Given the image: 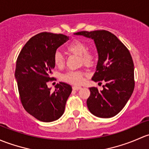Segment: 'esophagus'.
<instances>
[{"instance_id":"esophagus-1","label":"esophagus","mask_w":149,"mask_h":149,"mask_svg":"<svg viewBox=\"0 0 149 149\" xmlns=\"http://www.w3.org/2000/svg\"><path fill=\"white\" fill-rule=\"evenodd\" d=\"M72 89L74 90H80V89H82V87H78V86H73Z\"/></svg>"}]
</instances>
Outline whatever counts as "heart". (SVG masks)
I'll list each match as a JSON object with an SVG mask.
<instances>
[{"mask_svg":"<svg viewBox=\"0 0 149 149\" xmlns=\"http://www.w3.org/2000/svg\"><path fill=\"white\" fill-rule=\"evenodd\" d=\"M67 51L73 54L81 56L82 62L87 67H90L94 64L95 54L92 52L87 51V44L84 41L74 40L67 47ZM54 63L58 67H61L64 63V57L59 52H56L54 56ZM85 72L82 71H70L62 76V79L65 82L73 85H80L82 83L85 77Z\"/></svg>","mask_w":149,"mask_h":149,"instance_id":"b5f03b06","label":"heart"}]
</instances>
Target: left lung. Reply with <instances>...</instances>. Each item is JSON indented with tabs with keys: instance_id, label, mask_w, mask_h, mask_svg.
I'll return each mask as SVG.
<instances>
[{
	"instance_id": "obj_1",
	"label": "left lung",
	"mask_w": 149,
	"mask_h": 149,
	"mask_svg": "<svg viewBox=\"0 0 149 149\" xmlns=\"http://www.w3.org/2000/svg\"><path fill=\"white\" fill-rule=\"evenodd\" d=\"M74 34L94 41L98 61L92 79L106 82L102 90L90 87L87 108L97 117H113L125 107L134 90V65L131 54L125 46L108 31H80Z\"/></svg>"
}]
</instances>
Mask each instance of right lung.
Listing matches in <instances>:
<instances>
[{
    "label": "right lung",
    "instance_id": "add662e5",
    "mask_svg": "<svg viewBox=\"0 0 149 149\" xmlns=\"http://www.w3.org/2000/svg\"><path fill=\"white\" fill-rule=\"evenodd\" d=\"M69 39L64 34L42 32L31 38L16 61L15 79L24 109L37 120L52 122L63 115L72 87L64 82L54 92L47 87L54 68L56 49Z\"/></svg>",
    "mask_w": 149,
    "mask_h": 149
}]
</instances>
